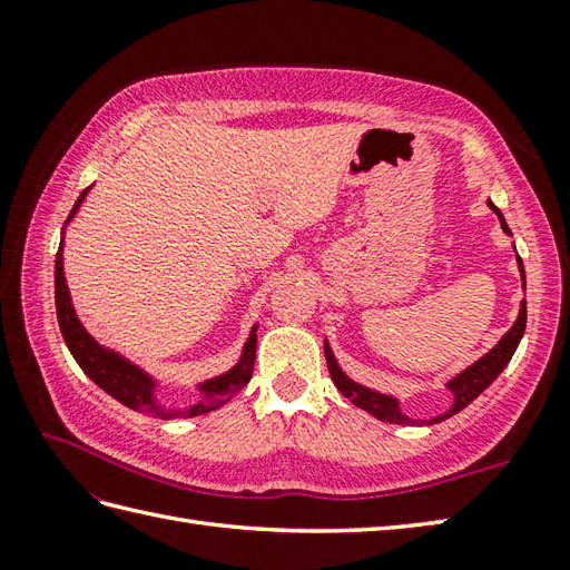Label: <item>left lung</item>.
I'll use <instances>...</instances> for the list:
<instances>
[{
  "label": "left lung",
  "instance_id": "1",
  "mask_svg": "<svg viewBox=\"0 0 570 570\" xmlns=\"http://www.w3.org/2000/svg\"><path fill=\"white\" fill-rule=\"evenodd\" d=\"M490 208L500 215L502 229H504L507 235H510V227H507L500 208H494L492 203H490ZM519 269H522V284H527L522 259H519ZM524 328H527V304H522V311H519V318H517V323L510 328V333H507V335L502 337V341L490 350V353H488L485 357L478 360L475 365L468 367L465 372H460L458 377H455L451 384H448V386H451V390H453V394H455V404H453L451 409H448L445 414L435 416L433 423L445 421L448 416H453V414H458V411H463V409L472 402V399L480 396L494 380H498V374L507 367V362L512 360L519 341H522ZM325 360H328V370H331L333 384H335L337 390H341L355 406L370 411V414H374L380 421H390V423H416V421L406 419V416L402 414V411H399L394 399L382 396V394H377V392L365 390V386L350 382V380L345 377V374L341 372V367L335 365V360H333V353H331L328 345H325Z\"/></svg>",
  "mask_w": 570,
  "mask_h": 570
}]
</instances>
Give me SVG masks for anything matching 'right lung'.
Returning a JSON list of instances; mask_svg holds the SVG:
<instances>
[{"label": "right lung", "instance_id": "right-lung-1", "mask_svg": "<svg viewBox=\"0 0 570 570\" xmlns=\"http://www.w3.org/2000/svg\"><path fill=\"white\" fill-rule=\"evenodd\" d=\"M85 193H88V188L80 193V198L76 203V208L70 210L68 220L76 215L78 205L85 198ZM60 247L56 254V313H58L60 333H63V341L72 353V357L78 360L82 372L88 374V377L98 384L100 390L115 396L117 402H122L125 406L139 411V414H147L154 419L200 416V414H208V411L220 409L223 404H227L229 399L237 396L242 392V386L249 382L252 370H254V350H257V335H254L257 333V328H252V335L245 345V353H242L239 365L235 370H229L227 374H223V377L203 384V392H205L203 402H198L190 409H184V411L164 409L161 404H156L151 396L154 382L147 377V374H144L139 367L129 365V362H125L119 355L110 353V350L100 347L78 323L76 313H72V306H70V296H68V286H66V276H63V254H60Z\"/></svg>", "mask_w": 570, "mask_h": 570}]
</instances>
